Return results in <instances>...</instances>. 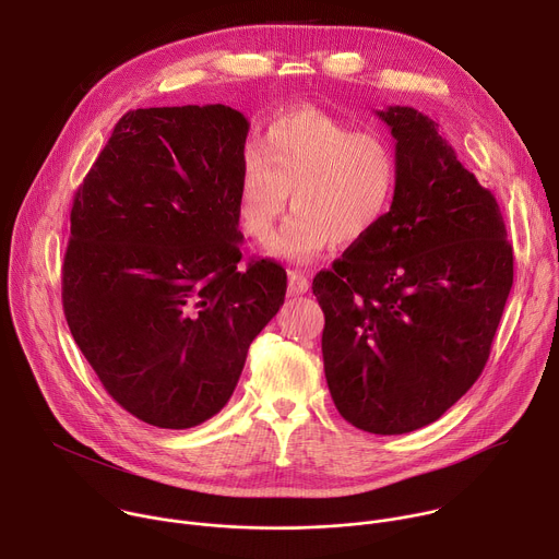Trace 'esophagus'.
Instances as JSON below:
<instances>
[{
    "instance_id": "34e87169",
    "label": "esophagus",
    "mask_w": 559,
    "mask_h": 559,
    "mask_svg": "<svg viewBox=\"0 0 559 559\" xmlns=\"http://www.w3.org/2000/svg\"><path fill=\"white\" fill-rule=\"evenodd\" d=\"M287 283H289V294L292 296L305 294L309 289V278L302 272H298V270H289L287 272Z\"/></svg>"
}]
</instances>
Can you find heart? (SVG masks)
I'll return each instance as SVG.
<instances>
[{
	"label": "heart",
	"mask_w": 559,
	"mask_h": 559,
	"mask_svg": "<svg viewBox=\"0 0 559 559\" xmlns=\"http://www.w3.org/2000/svg\"><path fill=\"white\" fill-rule=\"evenodd\" d=\"M401 166L393 143L373 130L316 108L278 115L248 150L238 177V225L265 241L285 214H294L270 243V254L307 263L334 243L356 246L389 216Z\"/></svg>",
	"instance_id": "b5f03b06"
}]
</instances>
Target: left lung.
<instances>
[{
    "instance_id": "left-lung-1",
    "label": "left lung",
    "mask_w": 559,
    "mask_h": 559,
    "mask_svg": "<svg viewBox=\"0 0 559 559\" xmlns=\"http://www.w3.org/2000/svg\"><path fill=\"white\" fill-rule=\"evenodd\" d=\"M395 139L389 216L311 289L325 311L334 405L354 427L409 433L436 423L480 378L513 285L496 197L438 123L409 106L376 110Z\"/></svg>"
}]
</instances>
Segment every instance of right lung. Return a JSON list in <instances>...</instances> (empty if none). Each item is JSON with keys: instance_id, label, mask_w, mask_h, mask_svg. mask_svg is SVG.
Listing matches in <instances>:
<instances>
[{"instance_id": "add662e5", "label": "right lung", "mask_w": 559, "mask_h": 559, "mask_svg": "<svg viewBox=\"0 0 559 559\" xmlns=\"http://www.w3.org/2000/svg\"><path fill=\"white\" fill-rule=\"evenodd\" d=\"M248 130L223 104L130 110L72 201L61 270L70 334L104 389L152 427L218 414L285 300L278 263L236 267Z\"/></svg>"}]
</instances>
